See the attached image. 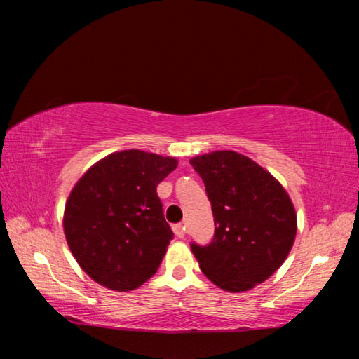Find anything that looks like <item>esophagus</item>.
I'll return each mask as SVG.
<instances>
[{
    "label": "esophagus",
    "instance_id": "esophagus-1",
    "mask_svg": "<svg viewBox=\"0 0 359 359\" xmlns=\"http://www.w3.org/2000/svg\"><path fill=\"white\" fill-rule=\"evenodd\" d=\"M172 231H174V234L177 236L179 239H184V236H185V224H182V223H179V224H174L172 226Z\"/></svg>",
    "mask_w": 359,
    "mask_h": 359
}]
</instances>
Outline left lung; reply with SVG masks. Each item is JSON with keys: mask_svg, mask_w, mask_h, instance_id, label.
I'll list each match as a JSON object with an SVG mask.
<instances>
[{"mask_svg": "<svg viewBox=\"0 0 359 359\" xmlns=\"http://www.w3.org/2000/svg\"><path fill=\"white\" fill-rule=\"evenodd\" d=\"M212 204V242H191L204 276L224 291H247L282 266L296 238V212L283 187L238 151L190 160Z\"/></svg>", "mask_w": 359, "mask_h": 359, "instance_id": "left-lung-1", "label": "left lung"}]
</instances>
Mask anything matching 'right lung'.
Returning <instances> with one entry per match:
<instances>
[{"label": "right lung", "instance_id": "add662e5", "mask_svg": "<svg viewBox=\"0 0 359 359\" xmlns=\"http://www.w3.org/2000/svg\"><path fill=\"white\" fill-rule=\"evenodd\" d=\"M175 168V158L123 150L102 158L72 188L65 236L95 282L131 291L155 274L174 238L156 187Z\"/></svg>", "mask_w": 359, "mask_h": 359}]
</instances>
